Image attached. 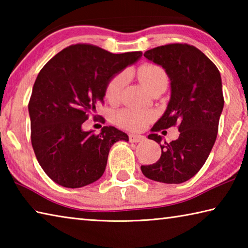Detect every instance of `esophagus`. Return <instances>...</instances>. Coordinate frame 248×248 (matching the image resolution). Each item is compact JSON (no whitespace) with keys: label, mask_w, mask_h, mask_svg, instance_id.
I'll return each instance as SVG.
<instances>
[{"label":"esophagus","mask_w":248,"mask_h":248,"mask_svg":"<svg viewBox=\"0 0 248 248\" xmlns=\"http://www.w3.org/2000/svg\"><path fill=\"white\" fill-rule=\"evenodd\" d=\"M129 140L132 143H137V142H141L145 140L144 136H140V134H129Z\"/></svg>","instance_id":"34e87169"}]
</instances>
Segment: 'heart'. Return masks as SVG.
<instances>
[{
	"label": "heart",
	"mask_w": 248,
	"mask_h": 248,
	"mask_svg": "<svg viewBox=\"0 0 248 248\" xmlns=\"http://www.w3.org/2000/svg\"><path fill=\"white\" fill-rule=\"evenodd\" d=\"M137 75L150 92L159 84L169 82L165 70L161 65L152 63V62H146V63L140 65L137 70ZM124 85V78L123 74H117L110 78L106 86V91H105V96L108 102H118L121 97V93H123ZM152 119L153 112L146 110V109L124 108L117 111L115 115V123L119 127L131 130V131L143 129Z\"/></svg>",
	"instance_id": "heart-1"
}]
</instances>
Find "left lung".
<instances>
[{"label": "left lung", "instance_id": "obj_1", "mask_svg": "<svg viewBox=\"0 0 248 248\" xmlns=\"http://www.w3.org/2000/svg\"><path fill=\"white\" fill-rule=\"evenodd\" d=\"M144 57L165 69L171 95L148 137L161 145V157L152 165H142L141 170L155 182L182 184L198 173L216 142L224 106L221 75L203 52L188 44L159 46ZM175 125L180 130L177 140L166 142L157 134Z\"/></svg>", "mask_w": 248, "mask_h": 248}]
</instances>
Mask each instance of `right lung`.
<instances>
[{"label": "right lung", "instance_id": "obj_1", "mask_svg": "<svg viewBox=\"0 0 248 248\" xmlns=\"http://www.w3.org/2000/svg\"><path fill=\"white\" fill-rule=\"evenodd\" d=\"M141 56V51L115 54L77 44L40 70L28 103L31 139L37 161L54 183L79 188L96 182L106 169L111 145L129 141L111 125H105L99 134L83 131L82 125L104 103L110 78Z\"/></svg>", "mask_w": 248, "mask_h": 248}]
</instances>
